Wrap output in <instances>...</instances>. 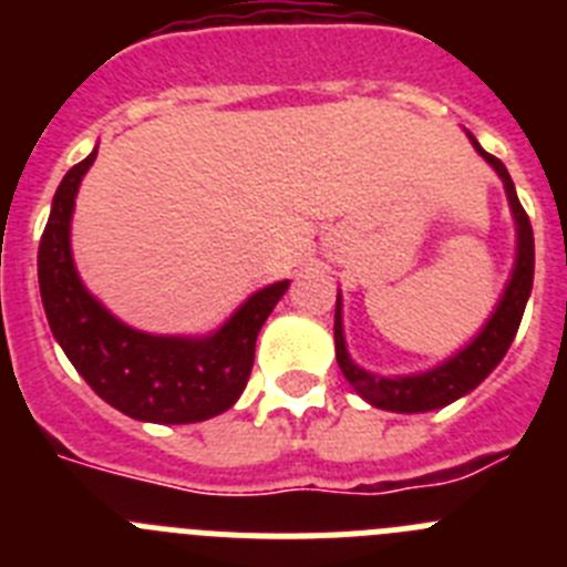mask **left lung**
<instances>
[{
	"instance_id": "1",
	"label": "left lung",
	"mask_w": 567,
	"mask_h": 567,
	"mask_svg": "<svg viewBox=\"0 0 567 567\" xmlns=\"http://www.w3.org/2000/svg\"><path fill=\"white\" fill-rule=\"evenodd\" d=\"M465 135L474 144V150L494 167V173L503 178L511 215H514V227H517V258H514V269H511V278L503 289V298L494 307L491 318L485 320V327L452 358L417 374H374L354 363L349 349H346L343 300H340L338 292V303H334V354H338L340 372L365 403L374 405V409H383V412H434V409H443V405L474 392L508 352L511 340L519 329V320H523L525 303L530 298V287H534V229H530L528 215L519 204L514 182H511L508 169L499 158L485 153L474 135Z\"/></svg>"
}]
</instances>
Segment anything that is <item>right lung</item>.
Wrapping results in <instances>:
<instances>
[{"label":"right lung","mask_w":567,"mask_h":567,"mask_svg":"<svg viewBox=\"0 0 567 567\" xmlns=\"http://www.w3.org/2000/svg\"><path fill=\"white\" fill-rule=\"evenodd\" d=\"M96 153L70 167L39 240V292L50 332L104 403L142 423H202L233 409L247 385L255 340L289 289L278 280L249 295L209 334H150L115 318L79 278L70 221Z\"/></svg>","instance_id":"add662e5"}]
</instances>
